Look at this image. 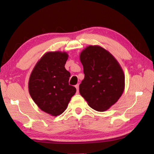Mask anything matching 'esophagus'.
<instances>
[{
  "label": "esophagus",
  "instance_id": "1",
  "mask_svg": "<svg viewBox=\"0 0 154 154\" xmlns=\"http://www.w3.org/2000/svg\"><path fill=\"white\" fill-rule=\"evenodd\" d=\"M79 84H77L76 85H75V88H76V89H77V93H79Z\"/></svg>",
  "mask_w": 154,
  "mask_h": 154
}]
</instances>
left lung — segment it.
<instances>
[{
  "label": "left lung",
  "mask_w": 154,
  "mask_h": 154,
  "mask_svg": "<svg viewBox=\"0 0 154 154\" xmlns=\"http://www.w3.org/2000/svg\"><path fill=\"white\" fill-rule=\"evenodd\" d=\"M85 77L79 92L91 108L105 111L124 92L125 76L120 64L110 52L99 45H90L80 54Z\"/></svg>",
  "instance_id": "obj_1"
}]
</instances>
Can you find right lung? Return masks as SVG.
<instances>
[{
    "mask_svg": "<svg viewBox=\"0 0 154 154\" xmlns=\"http://www.w3.org/2000/svg\"><path fill=\"white\" fill-rule=\"evenodd\" d=\"M69 55L65 51H49L34 67L28 82V91L43 111L58 116L66 110L76 88L69 84L70 72L64 65Z\"/></svg>",
    "mask_w": 154,
    "mask_h": 154,
    "instance_id": "obj_1",
    "label": "right lung"
}]
</instances>
